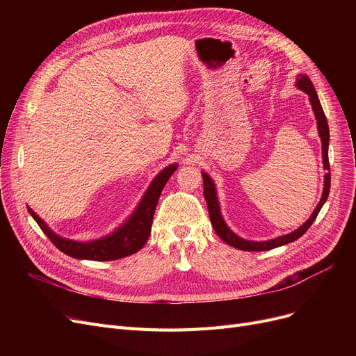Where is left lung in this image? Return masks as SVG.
I'll list each match as a JSON object with an SVG mask.
<instances>
[{
	"mask_svg": "<svg viewBox=\"0 0 356 356\" xmlns=\"http://www.w3.org/2000/svg\"><path fill=\"white\" fill-rule=\"evenodd\" d=\"M296 86L298 89H302L303 92H306L309 95V99H310V104H312V108H313V112H314V117H316V121H317V129H319V136H321V140H322L323 165H325L326 170H330L329 154H327V149H329V125H327V120H326V115L323 112V108L321 105L319 97H317V93L314 90V86H313L310 78L306 76V74H300V76L297 78ZM202 177H203V195H204V200H207V203H208L209 218H211V222H212V227H213L215 232L218 234V236L222 241H225L228 245H231L236 250H242V251H268V250H273V248H277V247L286 245V244H289V242H293V241L300 238L312 227V223L317 218V213L321 212L325 202L327 200L329 191H330V173H326L325 175V188H323L322 199H321L319 203H317V207L313 211L312 216L303 223L300 228L287 234V235H283V236H278V238H274V239H270V241L257 242V241H247L244 238H241V236L235 235L228 228L225 220H223V218L220 215L216 189H215V184H213L212 179L207 173H202Z\"/></svg>",
	"mask_w": 356,
	"mask_h": 356,
	"instance_id": "1",
	"label": "left lung"
}]
</instances>
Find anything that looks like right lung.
Returning a JSON list of instances; mask_svg holds the SVG:
<instances>
[{
	"instance_id": "add662e5",
	"label": "right lung",
	"mask_w": 356,
	"mask_h": 356,
	"mask_svg": "<svg viewBox=\"0 0 356 356\" xmlns=\"http://www.w3.org/2000/svg\"><path fill=\"white\" fill-rule=\"evenodd\" d=\"M177 164H170L154 177L152 184L148 186L141 202L138 203L134 213L128 218L122 227L115 229L112 234L95 239L90 242H78L73 239L62 238L54 234L46 223L37 216L30 208L29 212L42 228L46 236L53 242L56 248H59L63 254L78 258V259H92V261H112L128 257L140 251L147 242L149 232H152V223L154 211L157 207L159 197L167 180L176 172Z\"/></svg>"
}]
</instances>
